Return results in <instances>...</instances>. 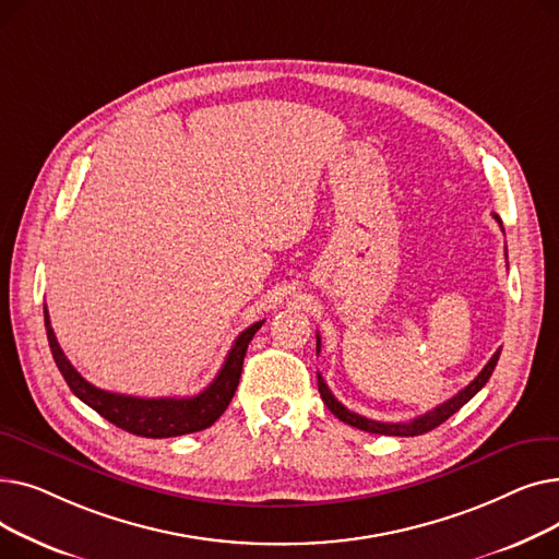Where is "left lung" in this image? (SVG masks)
Instances as JSON below:
<instances>
[{"instance_id": "1", "label": "left lung", "mask_w": 559, "mask_h": 559, "mask_svg": "<svg viewBox=\"0 0 559 559\" xmlns=\"http://www.w3.org/2000/svg\"><path fill=\"white\" fill-rule=\"evenodd\" d=\"M493 217H496L498 224H501V219H498V215H493ZM319 348H321V342H319V335H317V354H319ZM498 356H501V348L496 350V354L491 356V360L483 367V371H480L462 392H457V394H455L453 399H449L447 403L432 407L430 413H426V415H421V417H417V419H413V421H405V424L373 421V419H367V417H362V415H358V413H350L348 407H344V405L333 396V392H331L329 385L324 383V378H321V373H317V388H319V394H321V399H324L326 407L331 409V413H333L340 421H344V424H348V426H354V428H360V430H367V432H376V435L415 437V435H424V432L437 428L439 424H444L451 415L457 413V409H460L464 403L472 401V399L485 388V383L489 380V376H491V371H493V367H496V362H498Z\"/></svg>"}]
</instances>
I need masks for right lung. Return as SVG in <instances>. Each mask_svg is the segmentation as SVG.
Returning a JSON list of instances; mask_svg holds the SVG:
<instances>
[{"label": "right lung", "mask_w": 559, "mask_h": 559, "mask_svg": "<svg viewBox=\"0 0 559 559\" xmlns=\"http://www.w3.org/2000/svg\"><path fill=\"white\" fill-rule=\"evenodd\" d=\"M262 324H264V319L255 321V324H251L249 329H245L238 335V340L233 342L228 356L213 383L203 392H199L197 396H190V399H138V396H127V394H112V392L99 390V388L87 383V380L66 358L63 348L58 346L53 329H51V321H49V312L45 306V329H47L51 356H53L58 371L63 373L70 390L85 405H91L95 413H99L104 419H108L117 428H122L138 437H152V439L179 437V435L211 428L224 415V409L228 407L235 390H238L245 356H247V346Z\"/></svg>", "instance_id": "right-lung-1"}]
</instances>
